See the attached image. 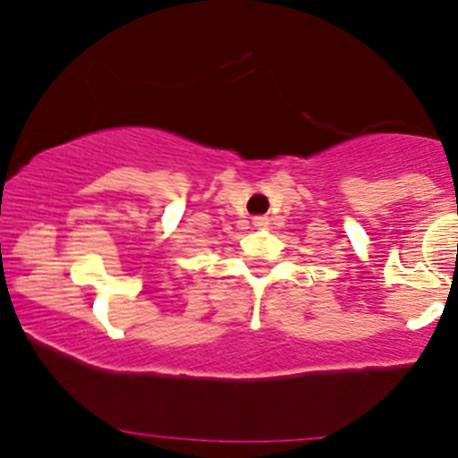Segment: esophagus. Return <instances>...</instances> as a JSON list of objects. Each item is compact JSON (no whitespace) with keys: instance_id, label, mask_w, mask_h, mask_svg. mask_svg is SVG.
Segmentation results:
<instances>
[{"instance_id":"esophagus-1","label":"esophagus","mask_w":458,"mask_h":458,"mask_svg":"<svg viewBox=\"0 0 458 458\" xmlns=\"http://www.w3.org/2000/svg\"><path fill=\"white\" fill-rule=\"evenodd\" d=\"M267 224H269V219H267V217H254V225H256V228H265Z\"/></svg>"}]
</instances>
